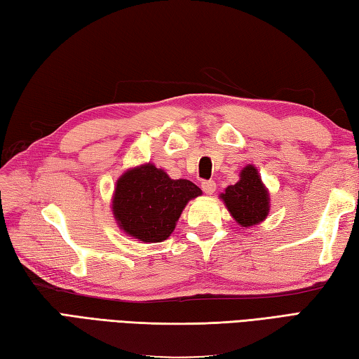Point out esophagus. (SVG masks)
Wrapping results in <instances>:
<instances>
[{"label":"esophagus","instance_id":"34e87169","mask_svg":"<svg viewBox=\"0 0 359 359\" xmlns=\"http://www.w3.org/2000/svg\"><path fill=\"white\" fill-rule=\"evenodd\" d=\"M201 189H203V192H205V194L212 195L215 192V181L201 182Z\"/></svg>","mask_w":359,"mask_h":359}]
</instances>
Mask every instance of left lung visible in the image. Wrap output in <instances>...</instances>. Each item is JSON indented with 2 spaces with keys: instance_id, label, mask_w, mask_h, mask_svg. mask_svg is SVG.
I'll return each mask as SVG.
<instances>
[{
  "instance_id": "1",
  "label": "left lung",
  "mask_w": 359,
  "mask_h": 359,
  "mask_svg": "<svg viewBox=\"0 0 359 359\" xmlns=\"http://www.w3.org/2000/svg\"><path fill=\"white\" fill-rule=\"evenodd\" d=\"M219 198L242 228L259 225L270 212V194L253 164H247L239 173V181L228 186Z\"/></svg>"
}]
</instances>
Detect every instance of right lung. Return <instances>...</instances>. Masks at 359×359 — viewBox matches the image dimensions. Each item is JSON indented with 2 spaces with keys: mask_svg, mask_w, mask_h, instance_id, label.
<instances>
[{
  "mask_svg": "<svg viewBox=\"0 0 359 359\" xmlns=\"http://www.w3.org/2000/svg\"><path fill=\"white\" fill-rule=\"evenodd\" d=\"M201 195L189 180H172L151 162L128 168L112 194L118 228L142 242H162L173 233L182 209Z\"/></svg>",
  "mask_w": 359,
  "mask_h": 359,
  "instance_id": "1",
  "label": "right lung"
}]
</instances>
